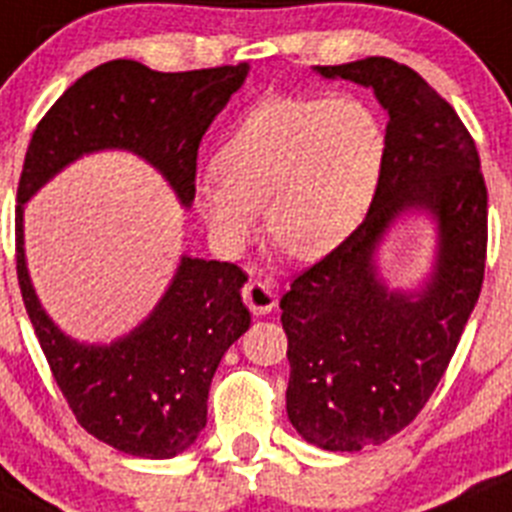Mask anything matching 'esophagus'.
I'll use <instances>...</instances> for the list:
<instances>
[{
    "instance_id": "esophagus-1",
    "label": "esophagus",
    "mask_w": 512,
    "mask_h": 512,
    "mask_svg": "<svg viewBox=\"0 0 512 512\" xmlns=\"http://www.w3.org/2000/svg\"><path fill=\"white\" fill-rule=\"evenodd\" d=\"M242 298H245L247 308H250L255 316H265V313H270L278 306V298H275L273 288L267 283H262V280H250V283L245 285V290H242Z\"/></svg>"
}]
</instances>
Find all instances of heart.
Returning a JSON list of instances; mask_svg holds the SVG:
<instances>
[{
    "label": "heart",
    "mask_w": 512,
    "mask_h": 512,
    "mask_svg": "<svg viewBox=\"0 0 512 512\" xmlns=\"http://www.w3.org/2000/svg\"><path fill=\"white\" fill-rule=\"evenodd\" d=\"M385 150L380 117L357 96H273L234 124L193 204L224 250L250 245L262 209L275 247L319 260L365 219Z\"/></svg>",
    "instance_id": "b5f03b06"
}]
</instances>
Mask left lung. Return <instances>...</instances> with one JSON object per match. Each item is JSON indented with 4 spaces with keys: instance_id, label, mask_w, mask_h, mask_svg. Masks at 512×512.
<instances>
[{
    "instance_id": "8db88e82",
    "label": "left lung",
    "mask_w": 512,
    "mask_h": 512,
    "mask_svg": "<svg viewBox=\"0 0 512 512\" xmlns=\"http://www.w3.org/2000/svg\"><path fill=\"white\" fill-rule=\"evenodd\" d=\"M313 71L365 86L388 114L365 222L280 301L290 423L319 449L359 451L416 418L457 349L485 278L487 188L467 127L413 68L365 58ZM413 215L435 229V255L405 289L384 278L379 250Z\"/></svg>"
}]
</instances>
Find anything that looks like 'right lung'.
I'll return each mask as SVG.
<instances>
[{"label":"right lung","instance_id":"1","mask_svg":"<svg viewBox=\"0 0 512 512\" xmlns=\"http://www.w3.org/2000/svg\"><path fill=\"white\" fill-rule=\"evenodd\" d=\"M250 63L160 73L109 61L63 91L32 132L17 188V278L32 329L78 423L104 444L142 459H173L206 428L209 385L224 352L250 329L247 275L232 262L181 255L153 311L112 342H78L40 303L25 252V204L76 160L132 153L191 209L201 137Z\"/></svg>","mask_w":512,"mask_h":512}]
</instances>
